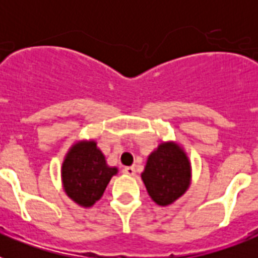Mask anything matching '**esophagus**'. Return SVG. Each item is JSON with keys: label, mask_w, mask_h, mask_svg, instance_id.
I'll return each instance as SVG.
<instances>
[{"label": "esophagus", "mask_w": 258, "mask_h": 258, "mask_svg": "<svg viewBox=\"0 0 258 258\" xmlns=\"http://www.w3.org/2000/svg\"><path fill=\"white\" fill-rule=\"evenodd\" d=\"M122 173L126 175H134L136 174V169H134L133 166H125L124 169H122Z\"/></svg>", "instance_id": "esophagus-1"}]
</instances>
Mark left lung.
Wrapping results in <instances>:
<instances>
[{
  "instance_id": "1",
  "label": "left lung",
  "mask_w": 258,
  "mask_h": 258,
  "mask_svg": "<svg viewBox=\"0 0 258 258\" xmlns=\"http://www.w3.org/2000/svg\"><path fill=\"white\" fill-rule=\"evenodd\" d=\"M141 177L157 206H170L190 187L191 163L178 143L163 142L147 157Z\"/></svg>"
}]
</instances>
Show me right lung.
Returning <instances> with one entry per match:
<instances>
[{"instance_id":"add662e5","label":"right lung","mask_w":258,"mask_h":258,"mask_svg":"<svg viewBox=\"0 0 258 258\" xmlns=\"http://www.w3.org/2000/svg\"><path fill=\"white\" fill-rule=\"evenodd\" d=\"M98 149L97 142L79 141L71 146L61 164V183L70 199L84 208H90L101 199L107 184L117 174Z\"/></svg>"}]
</instances>
